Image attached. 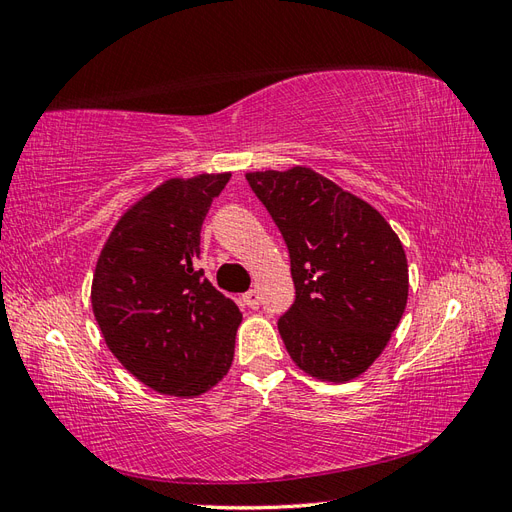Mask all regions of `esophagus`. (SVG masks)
<instances>
[{
	"label": "esophagus",
	"mask_w": 512,
	"mask_h": 512,
	"mask_svg": "<svg viewBox=\"0 0 512 512\" xmlns=\"http://www.w3.org/2000/svg\"><path fill=\"white\" fill-rule=\"evenodd\" d=\"M242 300H244V304L248 306V309H259V294H257V289H248L246 294L242 296Z\"/></svg>",
	"instance_id": "34e87169"
}]
</instances>
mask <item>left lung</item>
Instances as JSON below:
<instances>
[{"instance_id":"8db88e82","label":"left lung","mask_w":512,"mask_h":512,"mask_svg":"<svg viewBox=\"0 0 512 512\" xmlns=\"http://www.w3.org/2000/svg\"><path fill=\"white\" fill-rule=\"evenodd\" d=\"M283 233L296 300L279 332L298 367L349 382L384 352L407 304L397 233L367 201L309 167L246 173Z\"/></svg>"}]
</instances>
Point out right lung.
<instances>
[{
  "mask_svg": "<svg viewBox=\"0 0 512 512\" xmlns=\"http://www.w3.org/2000/svg\"><path fill=\"white\" fill-rule=\"evenodd\" d=\"M231 173L171 178L130 206L98 257L92 309L139 382L199 397L227 375L242 313L195 268L201 225Z\"/></svg>",
  "mask_w": 512,
  "mask_h": 512,
  "instance_id": "obj_1",
  "label": "right lung"
}]
</instances>
